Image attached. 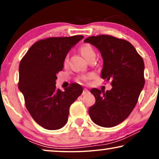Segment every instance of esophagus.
Here are the masks:
<instances>
[{
	"label": "esophagus",
	"mask_w": 159,
	"mask_h": 159,
	"mask_svg": "<svg viewBox=\"0 0 159 159\" xmlns=\"http://www.w3.org/2000/svg\"><path fill=\"white\" fill-rule=\"evenodd\" d=\"M88 93H89V90H88V89L84 88L83 90V92H82V95H86V94H88Z\"/></svg>",
	"instance_id": "esophagus-1"
}]
</instances>
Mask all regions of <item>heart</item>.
<instances>
[{
    "label": "heart",
    "mask_w": 159,
    "mask_h": 159,
    "mask_svg": "<svg viewBox=\"0 0 159 159\" xmlns=\"http://www.w3.org/2000/svg\"><path fill=\"white\" fill-rule=\"evenodd\" d=\"M80 53H82V55L84 56L86 59L90 57L91 55L93 54H95V52L93 51V49L92 48V47L88 45H84L83 46H82L80 48ZM67 64H68V58L66 57L64 59V66H66ZM93 77L92 75H82L78 78V80L80 82H88L89 80H90L91 78Z\"/></svg>",
    "instance_id": "obj_1"
}]
</instances>
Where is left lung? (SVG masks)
I'll list each match as a JSON object with an SVG mask.
<instances>
[{"label":"left lung","mask_w":159,"mask_h":159,"mask_svg":"<svg viewBox=\"0 0 159 159\" xmlns=\"http://www.w3.org/2000/svg\"><path fill=\"white\" fill-rule=\"evenodd\" d=\"M84 43L96 47L103 59L102 79L111 80L105 93L93 88L95 103L89 108L91 119L103 127L122 122L131 114L145 84L144 61L131 43L110 35L91 36Z\"/></svg>","instance_id":"8db88e82"}]
</instances>
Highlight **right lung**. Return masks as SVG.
I'll return each instance as SVG.
<instances>
[{"label": "right lung", "mask_w": 159, "mask_h": 159, "mask_svg": "<svg viewBox=\"0 0 159 159\" xmlns=\"http://www.w3.org/2000/svg\"><path fill=\"white\" fill-rule=\"evenodd\" d=\"M82 35L49 38L32 45L19 64V90L26 108L39 125L46 129L62 128L68 121L71 103L82 94V88L73 83L61 91L56 88L58 72L64 59Z\"/></svg>", "instance_id": "add662e5"}]
</instances>
